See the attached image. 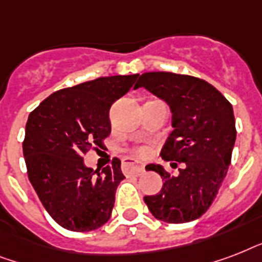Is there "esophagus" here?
<instances>
[{"instance_id":"1","label":"esophagus","mask_w":262,"mask_h":262,"mask_svg":"<svg viewBox=\"0 0 262 262\" xmlns=\"http://www.w3.org/2000/svg\"><path fill=\"white\" fill-rule=\"evenodd\" d=\"M122 170L126 175H136L139 177L144 172V166L143 164L137 163V160L133 158H126L122 160Z\"/></svg>"}]
</instances>
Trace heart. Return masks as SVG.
I'll return each instance as SVG.
<instances>
[{"label": "heart", "mask_w": 262, "mask_h": 262, "mask_svg": "<svg viewBox=\"0 0 262 262\" xmlns=\"http://www.w3.org/2000/svg\"><path fill=\"white\" fill-rule=\"evenodd\" d=\"M140 154H141V155H145V154H147V149H140Z\"/></svg>", "instance_id": "1"}]
</instances>
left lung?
Wrapping results in <instances>:
<instances>
[{"label":"left lung","instance_id":"left-lung-1","mask_svg":"<svg viewBox=\"0 0 262 262\" xmlns=\"http://www.w3.org/2000/svg\"><path fill=\"white\" fill-rule=\"evenodd\" d=\"M140 87L170 107L172 132L160 156L182 164L178 175H170L160 164H148V171L158 172L164 182L158 194L145 195L144 201L158 220L193 222L211 207L231 163L236 139L231 103L205 80L171 72L143 73Z\"/></svg>","mask_w":262,"mask_h":262}]
</instances>
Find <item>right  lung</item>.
Wrapping results in <instances>:
<instances>
[{
    "mask_svg": "<svg viewBox=\"0 0 262 262\" xmlns=\"http://www.w3.org/2000/svg\"><path fill=\"white\" fill-rule=\"evenodd\" d=\"M139 75L99 77L59 90L30 115L23 154L31 185L49 215L71 231H92L107 223L122 179L121 160L92 170L83 156L110 135L111 104Z\"/></svg>",
    "mask_w": 262,
    "mask_h": 262,
    "instance_id": "obj_1",
    "label": "right lung"
}]
</instances>
